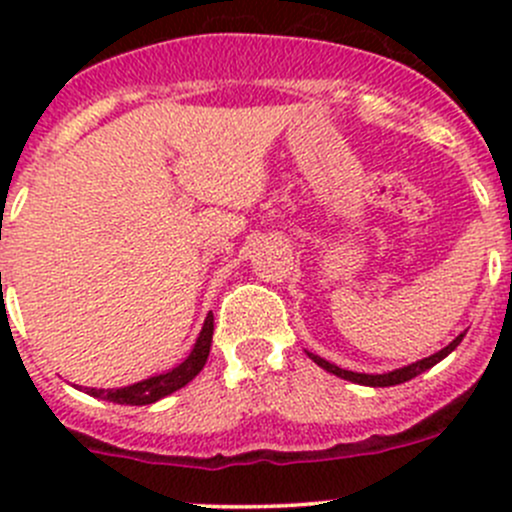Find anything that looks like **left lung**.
<instances>
[{"instance_id":"1","label":"left lung","mask_w":512,"mask_h":512,"mask_svg":"<svg viewBox=\"0 0 512 512\" xmlns=\"http://www.w3.org/2000/svg\"><path fill=\"white\" fill-rule=\"evenodd\" d=\"M463 337H466V332L458 334V337L453 339V342L448 344V347H443L441 352L426 356V359H418V361H414V364H409V366H401V369L386 371V374H356V371L339 369L337 364H329L327 359H322V356H317V354H312V352H307V356L314 361V364L322 366L324 371H329V374L342 376V379L354 381V384H361V386H374V389H376V386H396V384H404V381H411V379H414V376L423 374V371L431 369V366H436L441 359H446V356L451 354L453 349L458 347V344H461Z\"/></svg>"}]
</instances>
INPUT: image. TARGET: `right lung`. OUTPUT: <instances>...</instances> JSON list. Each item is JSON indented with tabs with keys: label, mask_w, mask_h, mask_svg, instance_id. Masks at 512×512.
<instances>
[{
	"label": "right lung",
	"mask_w": 512,
	"mask_h": 512,
	"mask_svg": "<svg viewBox=\"0 0 512 512\" xmlns=\"http://www.w3.org/2000/svg\"><path fill=\"white\" fill-rule=\"evenodd\" d=\"M210 344H213V314L205 317L203 329H200L193 349H190V354L185 356L178 366L163 371V374L151 376V379L138 381V384L123 386V389H86V394L94 396V399L113 401V404H126V406L156 404V401L163 399V396L183 389L185 384H190V381L203 371L205 361H208V354H210Z\"/></svg>",
	"instance_id": "obj_1"
}]
</instances>
